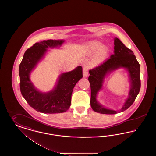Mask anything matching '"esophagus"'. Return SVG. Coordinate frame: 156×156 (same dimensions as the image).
Listing matches in <instances>:
<instances>
[{"label": "esophagus", "mask_w": 156, "mask_h": 156, "mask_svg": "<svg viewBox=\"0 0 156 156\" xmlns=\"http://www.w3.org/2000/svg\"><path fill=\"white\" fill-rule=\"evenodd\" d=\"M89 71V68L87 65H84L83 66V75L85 77H87L88 75Z\"/></svg>", "instance_id": "obj_1"}]
</instances>
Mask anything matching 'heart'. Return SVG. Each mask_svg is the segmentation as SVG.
I'll list each match as a JSON object with an SVG mask.
<instances>
[{
    "label": "heart",
    "mask_w": 156,
    "mask_h": 156,
    "mask_svg": "<svg viewBox=\"0 0 156 156\" xmlns=\"http://www.w3.org/2000/svg\"><path fill=\"white\" fill-rule=\"evenodd\" d=\"M101 46V44L99 42H94L89 45V49L91 51H95ZM107 52V48L102 46L99 48V52L97 55V59H102Z\"/></svg>",
    "instance_id": "heart-1"
}]
</instances>
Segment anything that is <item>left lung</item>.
Instances as JSON below:
<instances>
[{
	"label": "left lung",
	"mask_w": 156,
	"mask_h": 156,
	"mask_svg": "<svg viewBox=\"0 0 156 156\" xmlns=\"http://www.w3.org/2000/svg\"><path fill=\"white\" fill-rule=\"evenodd\" d=\"M114 45L113 54L111 55L110 58L105 60L89 71L90 75L88 80L91 92L90 106L94 111L99 113L113 115L125 111L133 104L140 89V67L133 52L118 38L115 39ZM120 67H126L128 70L131 77V88L129 98L124 106L119 112H116L105 108L97 102L96 98L98 91L101 87L104 76L108 72Z\"/></svg>",
	"instance_id": "1"
}]
</instances>
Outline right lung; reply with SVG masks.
I'll list each match as a JSON object with an SVG mask.
<instances>
[{
  "label": "right lung",
  "mask_w": 156,
  "mask_h": 156,
  "mask_svg": "<svg viewBox=\"0 0 156 156\" xmlns=\"http://www.w3.org/2000/svg\"><path fill=\"white\" fill-rule=\"evenodd\" d=\"M63 40H43L36 43L24 54L19 66L20 88L23 97L31 107L44 113H58L67 111L71 102L73 88L83 77L81 66L72 71L62 73L54 89L47 93H41L34 88L29 79L31 71L44 55L48 47L61 45Z\"/></svg>",
  "instance_id": "1"
}]
</instances>
